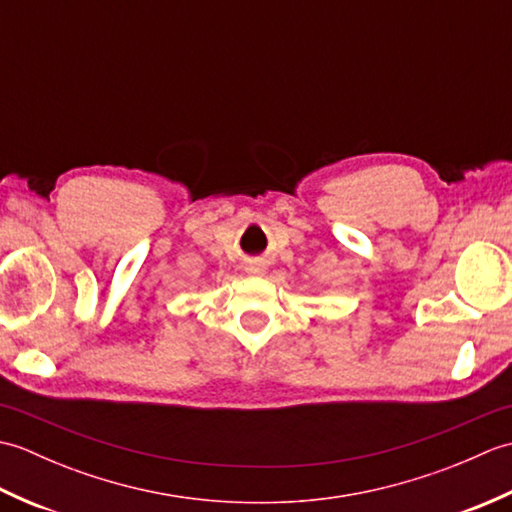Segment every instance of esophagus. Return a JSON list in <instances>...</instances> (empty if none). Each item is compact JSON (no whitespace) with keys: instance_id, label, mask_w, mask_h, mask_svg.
Masks as SVG:
<instances>
[{"instance_id":"esophagus-1","label":"esophagus","mask_w":512,"mask_h":512,"mask_svg":"<svg viewBox=\"0 0 512 512\" xmlns=\"http://www.w3.org/2000/svg\"><path fill=\"white\" fill-rule=\"evenodd\" d=\"M248 270H250V273L257 275V273H262V270H264V264H250Z\"/></svg>"}]
</instances>
